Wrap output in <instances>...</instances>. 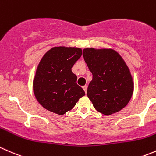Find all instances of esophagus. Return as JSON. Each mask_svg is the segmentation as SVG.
I'll return each mask as SVG.
<instances>
[{"label": "esophagus", "instance_id": "34e87169", "mask_svg": "<svg viewBox=\"0 0 156 156\" xmlns=\"http://www.w3.org/2000/svg\"><path fill=\"white\" fill-rule=\"evenodd\" d=\"M83 89L85 91V92H86V93L87 92V86H83Z\"/></svg>", "mask_w": 156, "mask_h": 156}]
</instances>
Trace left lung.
<instances>
[{"label": "left lung", "instance_id": "obj_1", "mask_svg": "<svg viewBox=\"0 0 156 156\" xmlns=\"http://www.w3.org/2000/svg\"><path fill=\"white\" fill-rule=\"evenodd\" d=\"M83 55L92 80L87 96L96 110L110 115L122 110L134 91L131 71L121 55L113 49L86 48Z\"/></svg>", "mask_w": 156, "mask_h": 156}]
</instances>
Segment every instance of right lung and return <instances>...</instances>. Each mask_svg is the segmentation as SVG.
Returning a JSON list of instances; mask_svg holds the SVG:
<instances>
[{"instance_id":"obj_1","label":"right lung","mask_w":156,"mask_h":156,"mask_svg":"<svg viewBox=\"0 0 156 156\" xmlns=\"http://www.w3.org/2000/svg\"><path fill=\"white\" fill-rule=\"evenodd\" d=\"M81 55L82 49L66 46L52 47L44 54L33 80L34 94L43 108L64 115L86 94L71 70Z\"/></svg>"}]
</instances>
